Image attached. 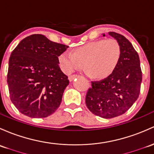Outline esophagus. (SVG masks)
I'll use <instances>...</instances> for the list:
<instances>
[{
  "label": "esophagus",
  "mask_w": 154,
  "mask_h": 154,
  "mask_svg": "<svg viewBox=\"0 0 154 154\" xmlns=\"http://www.w3.org/2000/svg\"><path fill=\"white\" fill-rule=\"evenodd\" d=\"M76 77H78V75H76V74H74V75H70V76H69V80H70V82H72V81Z\"/></svg>",
  "instance_id": "1"
}]
</instances>
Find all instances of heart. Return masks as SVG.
Returning <instances> with one entry per match:
<instances>
[{"instance_id": "obj_1", "label": "heart", "mask_w": 154, "mask_h": 154, "mask_svg": "<svg viewBox=\"0 0 154 154\" xmlns=\"http://www.w3.org/2000/svg\"><path fill=\"white\" fill-rule=\"evenodd\" d=\"M120 57L121 47L116 39H97L76 48L72 54H61L59 63L67 74L85 67L86 73L90 78L102 79L113 72Z\"/></svg>"}]
</instances>
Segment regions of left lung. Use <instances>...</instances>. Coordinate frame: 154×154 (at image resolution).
Here are the masks:
<instances>
[{
	"label": "left lung",
	"mask_w": 154,
	"mask_h": 154,
	"mask_svg": "<svg viewBox=\"0 0 154 154\" xmlns=\"http://www.w3.org/2000/svg\"><path fill=\"white\" fill-rule=\"evenodd\" d=\"M109 34L120 45V62L108 77L92 82L85 98L89 110L106 119L120 116L129 109L138 98L143 79L140 57L132 44L116 32Z\"/></svg>",
	"instance_id": "1"
}]
</instances>
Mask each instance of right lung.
Masks as SVG:
<instances>
[{"mask_svg": "<svg viewBox=\"0 0 154 154\" xmlns=\"http://www.w3.org/2000/svg\"><path fill=\"white\" fill-rule=\"evenodd\" d=\"M68 47L33 34L11 52L7 83L11 102L20 112L43 118L59 108L69 80L59 67L58 57Z\"/></svg>", "mask_w": 154, "mask_h": 154, "instance_id": "add662e5", "label": "right lung"}]
</instances>
